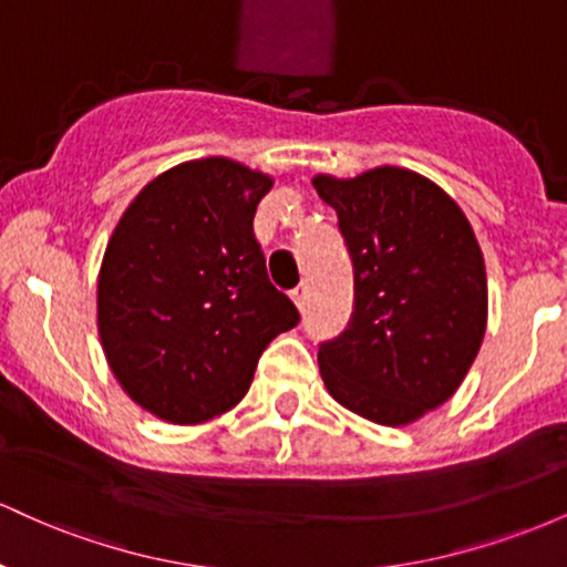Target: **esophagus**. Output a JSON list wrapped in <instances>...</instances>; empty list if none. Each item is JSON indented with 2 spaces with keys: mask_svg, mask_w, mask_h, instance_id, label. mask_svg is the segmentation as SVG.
<instances>
[{
  "mask_svg": "<svg viewBox=\"0 0 567 567\" xmlns=\"http://www.w3.org/2000/svg\"><path fill=\"white\" fill-rule=\"evenodd\" d=\"M290 298H292V303L298 306V309H303V303H306V285H298V288H292L290 290Z\"/></svg>",
  "mask_w": 567,
  "mask_h": 567,
  "instance_id": "34e87169",
  "label": "esophagus"
}]
</instances>
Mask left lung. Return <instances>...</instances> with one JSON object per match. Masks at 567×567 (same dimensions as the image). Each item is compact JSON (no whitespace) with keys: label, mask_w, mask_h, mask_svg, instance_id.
<instances>
[{"label":"left lung","mask_w":567,"mask_h":567,"mask_svg":"<svg viewBox=\"0 0 567 567\" xmlns=\"http://www.w3.org/2000/svg\"><path fill=\"white\" fill-rule=\"evenodd\" d=\"M354 266V311L320 343L322 381L362 419L405 426L451 400L485 336V261L470 220L405 167L317 175Z\"/></svg>","instance_id":"8db88e82"}]
</instances>
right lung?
Here are the masks:
<instances>
[{
	"label": "right lung",
	"instance_id": "right-lung-1",
	"mask_svg": "<svg viewBox=\"0 0 567 567\" xmlns=\"http://www.w3.org/2000/svg\"><path fill=\"white\" fill-rule=\"evenodd\" d=\"M275 181L226 157L184 162L130 202L97 275V333L122 389L171 424L237 405L298 309L252 234Z\"/></svg>",
	"mask_w": 567,
	"mask_h": 567
}]
</instances>
